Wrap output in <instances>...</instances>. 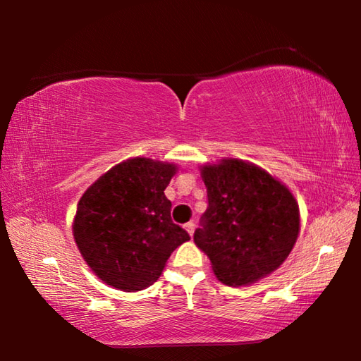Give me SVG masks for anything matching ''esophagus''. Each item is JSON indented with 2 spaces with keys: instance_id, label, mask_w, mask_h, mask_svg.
Masks as SVG:
<instances>
[{
  "instance_id": "obj_1",
  "label": "esophagus",
  "mask_w": 361,
  "mask_h": 361,
  "mask_svg": "<svg viewBox=\"0 0 361 361\" xmlns=\"http://www.w3.org/2000/svg\"><path fill=\"white\" fill-rule=\"evenodd\" d=\"M194 228H195V224H194L192 221H189V223H186V224H185V229L188 231V234H189V235H192V234H194Z\"/></svg>"
}]
</instances>
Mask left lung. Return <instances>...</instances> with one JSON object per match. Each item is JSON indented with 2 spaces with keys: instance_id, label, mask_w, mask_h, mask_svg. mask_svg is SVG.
<instances>
[{
  "instance_id": "left-lung-1",
  "label": "left lung",
  "mask_w": 361,
  "mask_h": 361,
  "mask_svg": "<svg viewBox=\"0 0 361 361\" xmlns=\"http://www.w3.org/2000/svg\"><path fill=\"white\" fill-rule=\"evenodd\" d=\"M209 207L194 242L219 282L252 285L288 258L299 234V207L283 183L242 159L200 167Z\"/></svg>"
}]
</instances>
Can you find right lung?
<instances>
[{"mask_svg": "<svg viewBox=\"0 0 361 361\" xmlns=\"http://www.w3.org/2000/svg\"><path fill=\"white\" fill-rule=\"evenodd\" d=\"M170 162L133 157L102 175L78 202L73 235L84 261L103 282L140 291L156 282L188 232L172 221Z\"/></svg>", "mask_w": 361, "mask_h": 361, "instance_id": "right-lung-1", "label": "right lung"}]
</instances>
